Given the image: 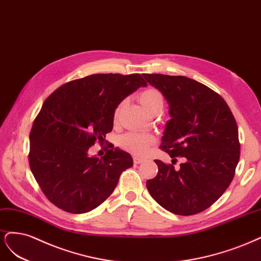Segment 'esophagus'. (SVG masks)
Returning <instances> with one entry per match:
<instances>
[{
    "mask_svg": "<svg viewBox=\"0 0 261 261\" xmlns=\"http://www.w3.org/2000/svg\"><path fill=\"white\" fill-rule=\"evenodd\" d=\"M143 162H144V159H143V158H140V157H133V163L136 164V165L142 164Z\"/></svg>",
    "mask_w": 261,
    "mask_h": 261,
    "instance_id": "1",
    "label": "esophagus"
}]
</instances>
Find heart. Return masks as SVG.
<instances>
[{"instance_id":"1","label":"heart","mask_w":261,"mask_h":261,"mask_svg":"<svg viewBox=\"0 0 261 261\" xmlns=\"http://www.w3.org/2000/svg\"><path fill=\"white\" fill-rule=\"evenodd\" d=\"M139 100L146 112L153 114L158 109H163L164 98L161 92L153 88L143 90L139 94ZM123 102L119 103L114 112V118L119 116ZM156 138L150 133L142 132H128L119 139V144L122 148L134 155H144L153 144H155Z\"/></svg>"}]
</instances>
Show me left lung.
I'll list each match as a JSON object with an SVG mask.
<instances>
[{
  "instance_id": "1",
  "label": "left lung",
  "mask_w": 261,
  "mask_h": 261,
  "mask_svg": "<svg viewBox=\"0 0 261 261\" xmlns=\"http://www.w3.org/2000/svg\"><path fill=\"white\" fill-rule=\"evenodd\" d=\"M143 77L164 95L171 117L161 148L184 157L180 169L155 161L158 173L146 188L157 203L180 216L198 214L228 189L240 161L237 121L225 100L196 80L183 75ZM173 161V159H172Z\"/></svg>"
}]
</instances>
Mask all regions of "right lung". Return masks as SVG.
<instances>
[{
    "instance_id": "obj_1",
    "label": "right lung",
    "mask_w": 261,
    "mask_h": 261,
    "mask_svg": "<svg viewBox=\"0 0 261 261\" xmlns=\"http://www.w3.org/2000/svg\"><path fill=\"white\" fill-rule=\"evenodd\" d=\"M147 83L139 73H97L58 88L42 105L30 131L29 165L49 201L67 213L85 214L114 192L133 166L118 147L103 157L89 148L113 130L119 103Z\"/></svg>"
}]
</instances>
